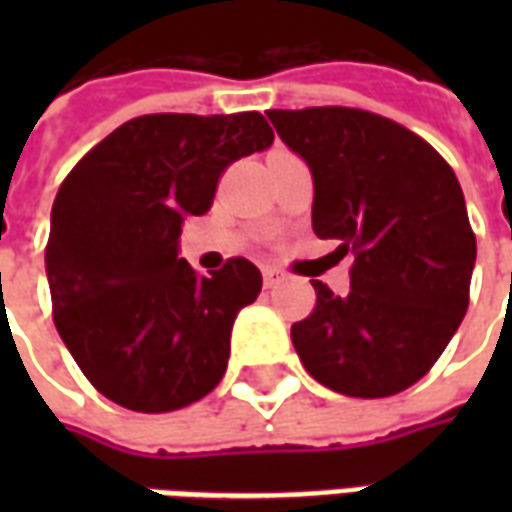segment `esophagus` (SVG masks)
Returning a JSON list of instances; mask_svg holds the SVG:
<instances>
[{
    "mask_svg": "<svg viewBox=\"0 0 512 512\" xmlns=\"http://www.w3.org/2000/svg\"><path fill=\"white\" fill-rule=\"evenodd\" d=\"M282 282H285V274H282L279 268H271V266L263 268V285H266V288H277V285H282Z\"/></svg>",
    "mask_w": 512,
    "mask_h": 512,
    "instance_id": "obj_1",
    "label": "esophagus"
}]
</instances>
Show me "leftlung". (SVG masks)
<instances>
[{
    "label": "left lung",
    "instance_id": "8db88e82",
    "mask_svg": "<svg viewBox=\"0 0 512 512\" xmlns=\"http://www.w3.org/2000/svg\"><path fill=\"white\" fill-rule=\"evenodd\" d=\"M279 139L310 167L312 230L354 252L351 290L315 288L290 337L315 381L389 397L428 373L469 307L477 244L461 183L433 147L373 112L271 109Z\"/></svg>",
    "mask_w": 512,
    "mask_h": 512
}]
</instances>
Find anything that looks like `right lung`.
Returning a JSON list of instances; mask_svg holds the SVG:
<instances>
[{"label":"right lung","instance_id":"1","mask_svg":"<svg viewBox=\"0 0 512 512\" xmlns=\"http://www.w3.org/2000/svg\"><path fill=\"white\" fill-rule=\"evenodd\" d=\"M271 142L257 112L136 117L57 191L46 246L54 323L117 406L175 411L222 381L235 315L263 277L244 257L200 277L178 257L180 230L211 208L224 169Z\"/></svg>","mask_w":512,"mask_h":512}]
</instances>
